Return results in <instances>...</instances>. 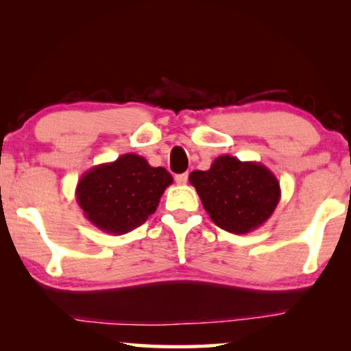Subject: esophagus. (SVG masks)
<instances>
[{
	"mask_svg": "<svg viewBox=\"0 0 351 351\" xmlns=\"http://www.w3.org/2000/svg\"><path fill=\"white\" fill-rule=\"evenodd\" d=\"M176 182H177V184H179V185H185L186 182H189V174H186V172H185V174L176 176Z\"/></svg>",
	"mask_w": 351,
	"mask_h": 351,
	"instance_id": "1",
	"label": "esophagus"
}]
</instances>
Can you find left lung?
I'll return each instance as SVG.
<instances>
[{
    "instance_id": "1",
    "label": "left lung",
    "mask_w": 351,
    "mask_h": 351,
    "mask_svg": "<svg viewBox=\"0 0 351 351\" xmlns=\"http://www.w3.org/2000/svg\"><path fill=\"white\" fill-rule=\"evenodd\" d=\"M189 180L210 220L234 234L262 227L281 198L280 182L267 166L232 155L217 156L208 171H193Z\"/></svg>"
}]
</instances>
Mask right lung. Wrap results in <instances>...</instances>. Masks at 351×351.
<instances>
[{
	"mask_svg": "<svg viewBox=\"0 0 351 351\" xmlns=\"http://www.w3.org/2000/svg\"><path fill=\"white\" fill-rule=\"evenodd\" d=\"M172 176L153 167L143 156L124 153L112 162L86 171L76 185L84 217L105 233L124 234L155 213Z\"/></svg>",
	"mask_w": 351,
	"mask_h": 351,
	"instance_id": "obj_1",
	"label": "right lung"
}]
</instances>
